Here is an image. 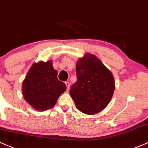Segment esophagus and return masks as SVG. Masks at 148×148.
Here are the masks:
<instances>
[{"label":"esophagus","instance_id":"obj_1","mask_svg":"<svg viewBox=\"0 0 148 148\" xmlns=\"http://www.w3.org/2000/svg\"><path fill=\"white\" fill-rule=\"evenodd\" d=\"M65 85L67 87V90H69V88H70V83L69 82H65Z\"/></svg>","mask_w":148,"mask_h":148}]
</instances>
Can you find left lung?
Wrapping results in <instances>:
<instances>
[{
	"label": "left lung",
	"mask_w": 148,
	"mask_h": 148,
	"mask_svg": "<svg viewBox=\"0 0 148 148\" xmlns=\"http://www.w3.org/2000/svg\"><path fill=\"white\" fill-rule=\"evenodd\" d=\"M77 81L70 94L77 110L88 115L103 110L110 101L115 81L110 71L94 55L88 53L76 64Z\"/></svg>",
	"instance_id": "obj_1"
}]
</instances>
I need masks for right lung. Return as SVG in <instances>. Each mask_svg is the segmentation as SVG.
I'll use <instances>...</instances> for the list:
<instances>
[{"mask_svg":"<svg viewBox=\"0 0 148 148\" xmlns=\"http://www.w3.org/2000/svg\"><path fill=\"white\" fill-rule=\"evenodd\" d=\"M58 72L51 61L34 63L23 83V95L38 110L54 107L58 98L66 90V85L57 77Z\"/></svg>","mask_w":148,"mask_h":148,"instance_id":"right-lung-1","label":"right lung"}]
</instances>
